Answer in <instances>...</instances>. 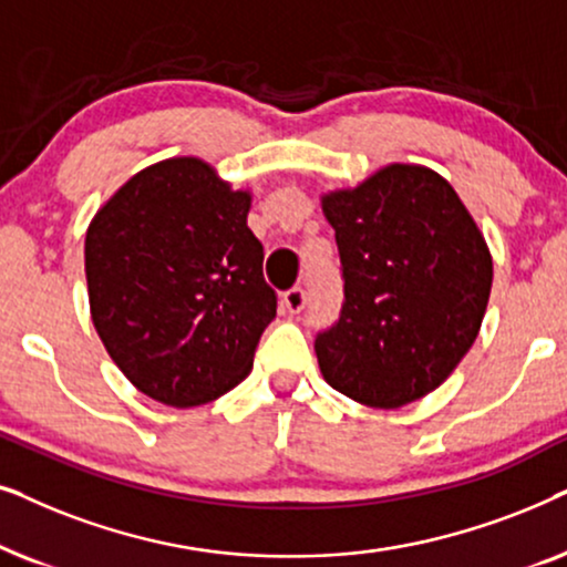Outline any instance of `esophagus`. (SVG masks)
<instances>
[{
	"instance_id": "1",
	"label": "esophagus",
	"mask_w": 567,
	"mask_h": 567,
	"mask_svg": "<svg viewBox=\"0 0 567 567\" xmlns=\"http://www.w3.org/2000/svg\"><path fill=\"white\" fill-rule=\"evenodd\" d=\"M306 290L303 288H290L288 292L282 296V308L288 313H300L306 308Z\"/></svg>"
}]
</instances>
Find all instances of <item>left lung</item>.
I'll return each mask as SVG.
<instances>
[{"label": "left lung", "instance_id": "obj_1", "mask_svg": "<svg viewBox=\"0 0 567 567\" xmlns=\"http://www.w3.org/2000/svg\"><path fill=\"white\" fill-rule=\"evenodd\" d=\"M342 261L339 319L316 334L323 379L375 410L435 391L470 352L493 256L454 186L394 163L321 199Z\"/></svg>", "mask_w": 567, "mask_h": 567}]
</instances>
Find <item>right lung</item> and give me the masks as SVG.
<instances>
[{"label":"right lung","mask_w":567,"mask_h":567,"mask_svg":"<svg viewBox=\"0 0 567 567\" xmlns=\"http://www.w3.org/2000/svg\"><path fill=\"white\" fill-rule=\"evenodd\" d=\"M251 194L199 157L132 176L90 223V316L118 371L155 402L196 406L251 373L277 316Z\"/></svg>","instance_id":"obj_1"}]
</instances>
